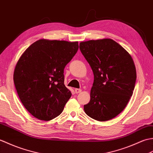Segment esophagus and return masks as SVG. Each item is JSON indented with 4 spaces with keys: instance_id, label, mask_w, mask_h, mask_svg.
<instances>
[{
    "instance_id": "esophagus-1",
    "label": "esophagus",
    "mask_w": 153,
    "mask_h": 153,
    "mask_svg": "<svg viewBox=\"0 0 153 153\" xmlns=\"http://www.w3.org/2000/svg\"><path fill=\"white\" fill-rule=\"evenodd\" d=\"M74 91H75L76 94H79V93L81 92V91H82V90H81V89H78V88H76V89L74 90Z\"/></svg>"
}]
</instances>
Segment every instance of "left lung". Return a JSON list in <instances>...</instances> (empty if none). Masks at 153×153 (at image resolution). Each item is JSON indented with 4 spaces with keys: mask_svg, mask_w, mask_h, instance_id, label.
Returning <instances> with one entry per match:
<instances>
[{
    "mask_svg": "<svg viewBox=\"0 0 153 153\" xmlns=\"http://www.w3.org/2000/svg\"><path fill=\"white\" fill-rule=\"evenodd\" d=\"M80 50L94 75L90 101L84 110L94 120H109L124 109L133 94L136 81L133 59L110 39L82 42Z\"/></svg>",
    "mask_w": 153,
    "mask_h": 153,
    "instance_id": "1",
    "label": "left lung"
}]
</instances>
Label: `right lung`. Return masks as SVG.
<instances>
[{
    "mask_svg": "<svg viewBox=\"0 0 153 153\" xmlns=\"http://www.w3.org/2000/svg\"><path fill=\"white\" fill-rule=\"evenodd\" d=\"M78 49V42L40 39L20 57L13 82L23 106L33 117L48 121L62 113L71 96L64 84V69Z\"/></svg>",
    "mask_w": 153,
    "mask_h": 153,
    "instance_id": "add662e5",
    "label": "right lung"
}]
</instances>
